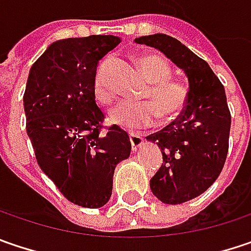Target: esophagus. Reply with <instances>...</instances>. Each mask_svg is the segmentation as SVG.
Segmentation results:
<instances>
[{"mask_svg":"<svg viewBox=\"0 0 251 251\" xmlns=\"http://www.w3.org/2000/svg\"><path fill=\"white\" fill-rule=\"evenodd\" d=\"M129 140H130V145H132V151L136 152L142 146L143 143V138L140 135H135V133H129Z\"/></svg>","mask_w":251,"mask_h":251,"instance_id":"esophagus-1","label":"esophagus"}]
</instances>
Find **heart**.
I'll return each mask as SVG.
<instances>
[{"label": "heart", "instance_id": "1", "mask_svg": "<svg viewBox=\"0 0 251 251\" xmlns=\"http://www.w3.org/2000/svg\"><path fill=\"white\" fill-rule=\"evenodd\" d=\"M136 67L148 82L143 98L148 102H127L116 106L108 115V122L124 130L135 132L149 127L157 116L163 121H173L183 111L187 100V86L183 82L169 79L172 69L166 59L153 52L142 53L136 58ZM94 95L99 103L109 105L113 94L98 74L94 83Z\"/></svg>", "mask_w": 251, "mask_h": 251}]
</instances>
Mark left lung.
<instances>
[{
    "label": "left lung",
    "instance_id": "1",
    "mask_svg": "<svg viewBox=\"0 0 251 251\" xmlns=\"http://www.w3.org/2000/svg\"><path fill=\"white\" fill-rule=\"evenodd\" d=\"M135 42L163 52L189 79L180 116L146 138L163 156L162 166L151 179L152 193L163 203L180 204L206 192L225 166L231 125L225 88L209 64L180 41L155 34Z\"/></svg>",
    "mask_w": 251,
    "mask_h": 251
}]
</instances>
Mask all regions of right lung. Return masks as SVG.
<instances>
[{
  "label": "right lung",
  "mask_w": 251,
  "mask_h": 251,
  "mask_svg": "<svg viewBox=\"0 0 251 251\" xmlns=\"http://www.w3.org/2000/svg\"><path fill=\"white\" fill-rule=\"evenodd\" d=\"M121 38L91 35L53 42L31 67L24 94L26 133L41 170L69 201L96 209L112 195L113 172L130 155L125 130L100 136L96 68Z\"/></svg>",
  "instance_id": "right-lung-1"
}]
</instances>
